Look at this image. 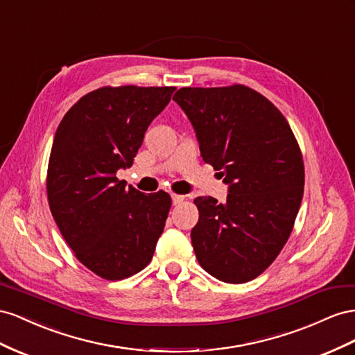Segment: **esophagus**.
<instances>
[{"mask_svg":"<svg viewBox=\"0 0 355 355\" xmlns=\"http://www.w3.org/2000/svg\"><path fill=\"white\" fill-rule=\"evenodd\" d=\"M184 199H186V196H183V195H172V204L178 205V204H181V202H183Z\"/></svg>","mask_w":355,"mask_h":355,"instance_id":"esophagus-1","label":"esophagus"}]
</instances>
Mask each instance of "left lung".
Here are the masks:
<instances>
[{"label":"left lung","mask_w":355,"mask_h":355,"mask_svg":"<svg viewBox=\"0 0 355 355\" xmlns=\"http://www.w3.org/2000/svg\"><path fill=\"white\" fill-rule=\"evenodd\" d=\"M172 99L193 125L202 159L230 187L225 205L195 199L196 259L223 282H248L272 265L295 226L305 186L297 139L281 111L244 85L181 87Z\"/></svg>","instance_id":"obj_1"}]
</instances>
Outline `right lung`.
I'll use <instances>...</instances> for the list:
<instances>
[{
    "label": "right lung",
    "instance_id": "1",
    "mask_svg": "<svg viewBox=\"0 0 355 355\" xmlns=\"http://www.w3.org/2000/svg\"><path fill=\"white\" fill-rule=\"evenodd\" d=\"M175 87L104 86L80 98L56 129L47 166V199L77 260L119 281L153 257L171 209L164 190L144 195L116 177L134 164L144 134Z\"/></svg>",
    "mask_w": 355,
    "mask_h": 355
}]
</instances>
